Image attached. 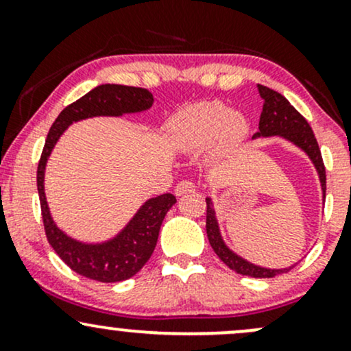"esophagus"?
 <instances>
[{
  "label": "esophagus",
  "mask_w": 351,
  "mask_h": 351,
  "mask_svg": "<svg viewBox=\"0 0 351 351\" xmlns=\"http://www.w3.org/2000/svg\"><path fill=\"white\" fill-rule=\"evenodd\" d=\"M193 191H196L195 183H191V181H188V180L180 181V183L175 186L176 196H183V195H186V193H193Z\"/></svg>",
  "instance_id": "34e87169"
}]
</instances>
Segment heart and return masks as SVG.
<instances>
[{"label": "heart", "instance_id": "1", "mask_svg": "<svg viewBox=\"0 0 351 351\" xmlns=\"http://www.w3.org/2000/svg\"><path fill=\"white\" fill-rule=\"evenodd\" d=\"M247 132L244 117L229 112L217 102L188 107L176 117L171 127L173 142L180 150H198L221 136L224 142H237Z\"/></svg>", "mask_w": 351, "mask_h": 351}]
</instances>
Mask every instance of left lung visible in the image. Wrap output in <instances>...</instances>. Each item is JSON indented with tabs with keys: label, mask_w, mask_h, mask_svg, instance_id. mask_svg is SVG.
Wrapping results in <instances>:
<instances>
[{
	"label": "left lung",
	"mask_w": 351,
	"mask_h": 351,
	"mask_svg": "<svg viewBox=\"0 0 351 351\" xmlns=\"http://www.w3.org/2000/svg\"><path fill=\"white\" fill-rule=\"evenodd\" d=\"M257 88H259L261 97L264 100V106L263 114H261L259 119V132H256L252 138H261V136H280V138L287 140V142L299 147L300 150L308 156L310 162L313 163V167H315L325 198L327 176H325L324 160H322V153L320 148H318L317 138L315 135H313L310 125L307 123V120H305L304 117L291 106V102H289L284 95H280L279 92L272 90V88L265 86H261V84H257ZM206 234L209 244H211L213 251L217 254V257H219L229 269H232V271L237 274H243V276L256 277V279H271V277L279 276V274L289 272L293 267V265L284 269L261 267V265L249 263L244 257L237 256V254L234 251H231L226 245V243L223 241L213 199L206 198Z\"/></svg>",
	"instance_id": "8db88e82"
}]
</instances>
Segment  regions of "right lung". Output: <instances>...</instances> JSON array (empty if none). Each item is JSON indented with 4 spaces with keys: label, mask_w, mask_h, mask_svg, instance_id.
I'll return each instance as SVG.
<instances>
[{
    "label": "right lung",
    "mask_w": 351,
    "mask_h": 351,
    "mask_svg": "<svg viewBox=\"0 0 351 351\" xmlns=\"http://www.w3.org/2000/svg\"><path fill=\"white\" fill-rule=\"evenodd\" d=\"M153 104L152 92L142 87L102 84L92 88L84 97L75 100L60 112L47 134L44 150L38 165V193L41 201L44 229L49 244L58 256L72 271L87 279L99 282H122L134 277L155 251L160 228L176 203L171 193L160 195L145 201L135 216L122 231L104 243H82L58 228L52 219L44 193V173L56 143L67 127L79 120L92 117H122L125 114H138L148 110Z\"/></svg>",
    "instance_id": "add662e5"
}]
</instances>
